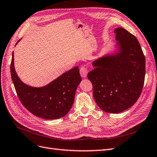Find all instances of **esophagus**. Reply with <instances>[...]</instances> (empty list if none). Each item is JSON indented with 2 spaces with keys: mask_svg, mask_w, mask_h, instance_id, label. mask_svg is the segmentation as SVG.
<instances>
[{
  "mask_svg": "<svg viewBox=\"0 0 157 157\" xmlns=\"http://www.w3.org/2000/svg\"><path fill=\"white\" fill-rule=\"evenodd\" d=\"M80 74L82 77H86L88 74V69L86 67H82L80 69Z\"/></svg>",
  "mask_w": 157,
  "mask_h": 157,
  "instance_id": "1",
  "label": "esophagus"
}]
</instances>
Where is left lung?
I'll return each mask as SVG.
<instances>
[{
    "mask_svg": "<svg viewBox=\"0 0 157 157\" xmlns=\"http://www.w3.org/2000/svg\"><path fill=\"white\" fill-rule=\"evenodd\" d=\"M121 47L115 56L94 61L87 77L92 84L95 101L103 111L118 113L140 98L145 75V58L136 37L124 28L114 31Z\"/></svg>",
    "mask_w": 157,
    "mask_h": 157,
    "instance_id": "obj_1",
    "label": "left lung"
}]
</instances>
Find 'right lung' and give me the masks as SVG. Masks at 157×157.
<instances>
[{
    "mask_svg": "<svg viewBox=\"0 0 157 157\" xmlns=\"http://www.w3.org/2000/svg\"><path fill=\"white\" fill-rule=\"evenodd\" d=\"M10 72L22 105L34 115L47 120L58 119L67 115L73 105L76 90L82 80L78 67H76L46 86L30 87L23 83L17 77L13 65V54Z\"/></svg>",
    "mask_w": 157,
    "mask_h": 157,
    "instance_id": "1",
    "label": "right lung"
}]
</instances>
